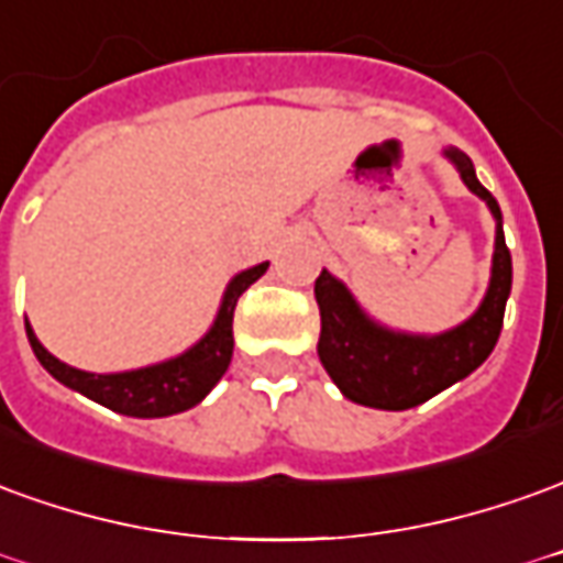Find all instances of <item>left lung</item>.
Masks as SVG:
<instances>
[{
  "mask_svg": "<svg viewBox=\"0 0 563 563\" xmlns=\"http://www.w3.org/2000/svg\"><path fill=\"white\" fill-rule=\"evenodd\" d=\"M445 158L457 167L463 186L485 200L497 222L487 292L473 317H466L460 325L439 335H418L368 317L347 286L322 268L313 286L322 322L317 353L322 368L350 402L380 411L415 408L473 375L500 338L506 298L512 292V255L503 238L500 203L478 183L470 155L451 145L445 148Z\"/></svg>",
  "mask_w": 563,
  "mask_h": 563,
  "instance_id": "1",
  "label": "left lung"
}]
</instances>
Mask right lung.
<instances>
[{
	"label": "right lung",
	"mask_w": 563,
	"mask_h": 563,
	"mask_svg": "<svg viewBox=\"0 0 563 563\" xmlns=\"http://www.w3.org/2000/svg\"><path fill=\"white\" fill-rule=\"evenodd\" d=\"M265 271H268V262L234 274L225 286L222 305L216 310L213 325L203 332L200 341H195L179 356H170L164 363L143 365V368H131V372L97 375V372H85V368L60 363L54 353L42 347V341L35 338L30 322H26V338H30L35 360L45 365V372L57 377L63 387L81 393V396L112 408L118 415H128V418H170V415L195 408L222 380L228 363H231V353H234L231 322H234L238 298Z\"/></svg>",
	"instance_id": "1"
}]
</instances>
